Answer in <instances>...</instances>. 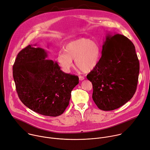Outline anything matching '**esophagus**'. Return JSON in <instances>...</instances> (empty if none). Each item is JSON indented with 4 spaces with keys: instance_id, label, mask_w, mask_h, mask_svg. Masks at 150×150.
I'll return each instance as SVG.
<instances>
[{
    "instance_id": "34e87169",
    "label": "esophagus",
    "mask_w": 150,
    "mask_h": 150,
    "mask_svg": "<svg viewBox=\"0 0 150 150\" xmlns=\"http://www.w3.org/2000/svg\"><path fill=\"white\" fill-rule=\"evenodd\" d=\"M84 79H85V78H84L83 76H79V79L80 81H83Z\"/></svg>"
}]
</instances>
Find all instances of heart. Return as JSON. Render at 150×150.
<instances>
[{"label":"heart","mask_w":150,"mask_h":150,"mask_svg":"<svg viewBox=\"0 0 150 150\" xmlns=\"http://www.w3.org/2000/svg\"><path fill=\"white\" fill-rule=\"evenodd\" d=\"M64 51L57 55V61L62 70L69 73L73 67V61L84 72L92 71L98 64L101 57V49L99 44L90 39L82 38L68 43Z\"/></svg>","instance_id":"obj_1"}]
</instances>
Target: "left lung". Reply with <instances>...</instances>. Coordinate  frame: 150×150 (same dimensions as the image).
<instances>
[{
  "instance_id": "1",
  "label": "left lung",
  "mask_w": 150,
  "mask_h": 150,
  "mask_svg": "<svg viewBox=\"0 0 150 150\" xmlns=\"http://www.w3.org/2000/svg\"><path fill=\"white\" fill-rule=\"evenodd\" d=\"M139 64L133 43L124 35L108 32L98 65L87 75L93 86L92 99L99 109L112 111L134 96Z\"/></svg>"
}]
</instances>
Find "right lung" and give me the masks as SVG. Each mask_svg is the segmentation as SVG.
Instances as JSON below:
<instances>
[{"label":"right lung","instance_id":"1","mask_svg":"<svg viewBox=\"0 0 150 150\" xmlns=\"http://www.w3.org/2000/svg\"><path fill=\"white\" fill-rule=\"evenodd\" d=\"M47 57L45 49L28 45L17 55L13 76L19 98L25 106L43 115L57 117L68 106L79 78L64 73L57 62Z\"/></svg>","mask_w":150,"mask_h":150}]
</instances>
